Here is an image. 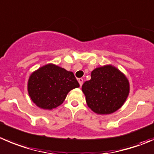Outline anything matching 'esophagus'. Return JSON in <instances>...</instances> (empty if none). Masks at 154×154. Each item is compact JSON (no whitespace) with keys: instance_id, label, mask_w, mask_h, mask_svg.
Segmentation results:
<instances>
[{"instance_id":"obj_1","label":"esophagus","mask_w":154,"mask_h":154,"mask_svg":"<svg viewBox=\"0 0 154 154\" xmlns=\"http://www.w3.org/2000/svg\"><path fill=\"white\" fill-rule=\"evenodd\" d=\"M78 82H79V83H80V86H81L82 85H83V78H79L78 79Z\"/></svg>"}]
</instances>
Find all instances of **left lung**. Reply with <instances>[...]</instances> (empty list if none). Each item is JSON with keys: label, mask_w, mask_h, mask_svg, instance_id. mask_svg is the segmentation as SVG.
Returning <instances> with one entry per match:
<instances>
[{"label": "left lung", "mask_w": 154, "mask_h": 154, "mask_svg": "<svg viewBox=\"0 0 154 154\" xmlns=\"http://www.w3.org/2000/svg\"><path fill=\"white\" fill-rule=\"evenodd\" d=\"M87 105L98 114H109L124 104L129 92L127 78L111 65L95 68L82 86Z\"/></svg>", "instance_id": "1"}]
</instances>
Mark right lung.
<instances>
[{"label":"right lung","instance_id":"obj_1","mask_svg":"<svg viewBox=\"0 0 154 154\" xmlns=\"http://www.w3.org/2000/svg\"><path fill=\"white\" fill-rule=\"evenodd\" d=\"M79 86L72 72L48 64L30 76L28 91L36 105L51 110L62 104L68 92Z\"/></svg>","mask_w":154,"mask_h":154}]
</instances>
